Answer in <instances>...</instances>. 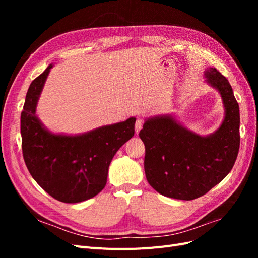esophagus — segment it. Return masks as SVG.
<instances>
[{
  "instance_id": "esophagus-1",
  "label": "esophagus",
  "mask_w": 258,
  "mask_h": 258,
  "mask_svg": "<svg viewBox=\"0 0 258 258\" xmlns=\"http://www.w3.org/2000/svg\"><path fill=\"white\" fill-rule=\"evenodd\" d=\"M142 127H143V120H142V119H137V121H136V126H135V129H136V132H137V134H139L140 130L142 129Z\"/></svg>"
}]
</instances>
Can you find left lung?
Listing matches in <instances>:
<instances>
[{
    "label": "left lung",
    "instance_id": "left-lung-1",
    "mask_svg": "<svg viewBox=\"0 0 258 258\" xmlns=\"http://www.w3.org/2000/svg\"><path fill=\"white\" fill-rule=\"evenodd\" d=\"M208 83L220 91L225 118L214 134L200 137L171 116L147 119L140 138L145 145L147 182L166 197L192 200L222 182L235 165L240 146V113L232 88L215 68L208 69Z\"/></svg>",
    "mask_w": 258,
    "mask_h": 258
}]
</instances>
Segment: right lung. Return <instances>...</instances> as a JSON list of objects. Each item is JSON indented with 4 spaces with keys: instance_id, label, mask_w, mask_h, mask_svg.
Returning a JSON list of instances; mask_svg holds the SVG:
<instances>
[{
    "instance_id": "right-lung-1",
    "label": "right lung",
    "mask_w": 258,
    "mask_h": 258,
    "mask_svg": "<svg viewBox=\"0 0 258 258\" xmlns=\"http://www.w3.org/2000/svg\"><path fill=\"white\" fill-rule=\"evenodd\" d=\"M52 66L31 83L21 113L22 155L30 174L54 199L76 204L104 188L116 152L135 135L136 118L81 136L52 135L35 115L38 97Z\"/></svg>"
}]
</instances>
